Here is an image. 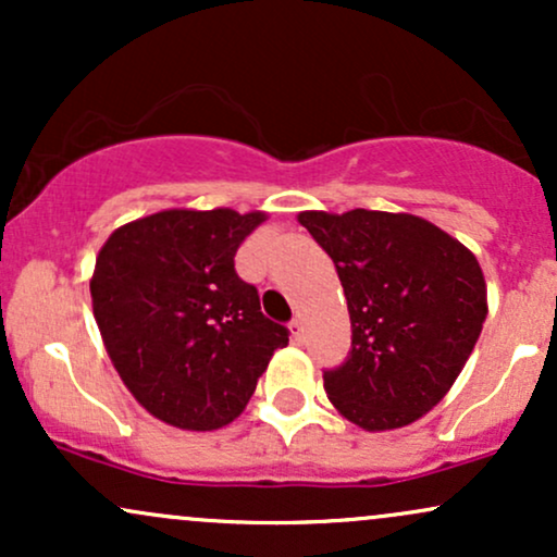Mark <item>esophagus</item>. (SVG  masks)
Listing matches in <instances>:
<instances>
[{
	"label": "esophagus",
	"mask_w": 557,
	"mask_h": 557,
	"mask_svg": "<svg viewBox=\"0 0 557 557\" xmlns=\"http://www.w3.org/2000/svg\"><path fill=\"white\" fill-rule=\"evenodd\" d=\"M290 335L296 343L304 341V322H300V319H293L290 322Z\"/></svg>",
	"instance_id": "34e87169"
}]
</instances>
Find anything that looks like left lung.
<instances>
[{
    "instance_id": "obj_1",
    "label": "left lung",
    "mask_w": 557,
    "mask_h": 557,
    "mask_svg": "<svg viewBox=\"0 0 557 557\" xmlns=\"http://www.w3.org/2000/svg\"><path fill=\"white\" fill-rule=\"evenodd\" d=\"M335 261L350 356L324 372L337 413L387 432L430 413L463 372L487 319V283L461 240L406 212H300Z\"/></svg>"
}]
</instances>
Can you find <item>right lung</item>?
I'll use <instances>...</instances> for the list:
<instances>
[{
    "instance_id": "obj_1",
    "label": "right lung",
    "mask_w": 557,
    "mask_h": 557,
    "mask_svg": "<svg viewBox=\"0 0 557 557\" xmlns=\"http://www.w3.org/2000/svg\"><path fill=\"white\" fill-rule=\"evenodd\" d=\"M267 212L162 209L125 222L101 246L94 319L112 367L151 417L188 432L238 419L287 345L235 274L240 243Z\"/></svg>"
}]
</instances>
